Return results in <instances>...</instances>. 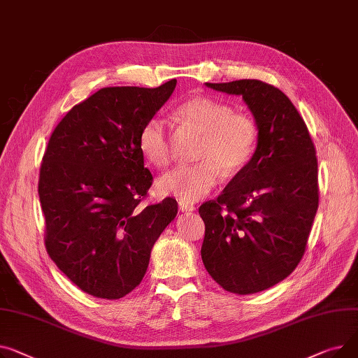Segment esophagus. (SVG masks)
I'll use <instances>...</instances> for the list:
<instances>
[{
	"mask_svg": "<svg viewBox=\"0 0 358 358\" xmlns=\"http://www.w3.org/2000/svg\"><path fill=\"white\" fill-rule=\"evenodd\" d=\"M179 211H182V213H192V211H195V205L180 201L179 202Z\"/></svg>",
	"mask_w": 358,
	"mask_h": 358,
	"instance_id": "34e87169",
	"label": "esophagus"
}]
</instances>
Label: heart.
Wrapping results in <instances>:
<instances>
[{"mask_svg": "<svg viewBox=\"0 0 358 358\" xmlns=\"http://www.w3.org/2000/svg\"><path fill=\"white\" fill-rule=\"evenodd\" d=\"M176 113L203 136L198 155L202 162L164 173L157 180V191L182 202H198L221 183L222 171L236 173L250 162L257 147L259 127L251 115L234 113L231 105L208 96L185 101ZM138 149L156 167L171 162L169 131L160 117H152L141 125Z\"/></svg>", "mask_w": 358, "mask_h": 358, "instance_id": "heart-1", "label": "heart"}]
</instances>
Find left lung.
<instances>
[{"label": "left lung", "mask_w": 358, "mask_h": 358, "mask_svg": "<svg viewBox=\"0 0 358 358\" xmlns=\"http://www.w3.org/2000/svg\"><path fill=\"white\" fill-rule=\"evenodd\" d=\"M205 85L243 96L259 127L250 162L199 206L206 271L222 289L250 295L287 278L305 253L320 201L317 152L280 90L257 79Z\"/></svg>", "instance_id": "8db88e82"}]
</instances>
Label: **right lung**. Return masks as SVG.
Segmentation results:
<instances>
[{
  "label": "right lung",
  "instance_id": "1",
  "mask_svg": "<svg viewBox=\"0 0 358 358\" xmlns=\"http://www.w3.org/2000/svg\"><path fill=\"white\" fill-rule=\"evenodd\" d=\"M176 79L157 88H102L62 118L40 167L46 250L88 295L120 299L137 287L178 202L140 208L153 176L138 149L141 125L163 107Z\"/></svg>",
  "mask_w": 358,
  "mask_h": 358
}]
</instances>
